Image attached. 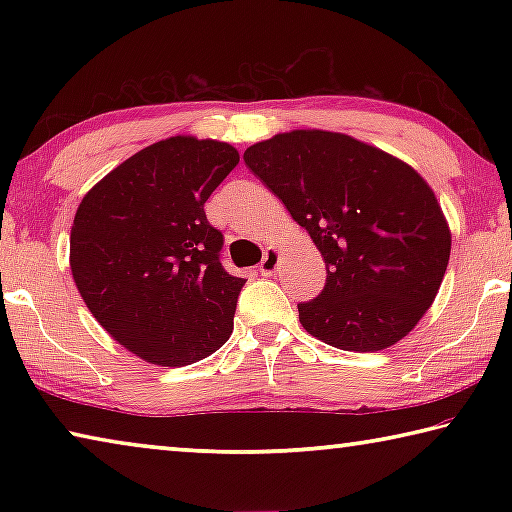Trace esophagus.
Returning <instances> with one entry per match:
<instances>
[{
    "label": "esophagus",
    "mask_w": 512,
    "mask_h": 512,
    "mask_svg": "<svg viewBox=\"0 0 512 512\" xmlns=\"http://www.w3.org/2000/svg\"><path fill=\"white\" fill-rule=\"evenodd\" d=\"M280 259H282V250L271 246L264 253L262 264H259V273H262V275H273L277 271V266H280Z\"/></svg>",
    "instance_id": "esophagus-1"
}]
</instances>
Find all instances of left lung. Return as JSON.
<instances>
[{
	"label": "left lung",
	"mask_w": 512,
	"mask_h": 512,
	"mask_svg": "<svg viewBox=\"0 0 512 512\" xmlns=\"http://www.w3.org/2000/svg\"><path fill=\"white\" fill-rule=\"evenodd\" d=\"M244 160L325 259V289L298 305L302 327L348 352L404 339L436 300L452 250L427 180L377 146L316 128L277 133Z\"/></svg>",
	"instance_id": "left-lung-1"
}]
</instances>
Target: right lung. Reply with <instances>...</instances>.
I'll list each match as a JSON object with an SVG mask.
<instances>
[{
	"mask_svg": "<svg viewBox=\"0 0 512 512\" xmlns=\"http://www.w3.org/2000/svg\"><path fill=\"white\" fill-rule=\"evenodd\" d=\"M237 164L228 142L176 135L121 162L76 210V289L112 339L155 366H189L230 339L246 280L221 266L223 235L203 205Z\"/></svg>",
	"mask_w": 512,
	"mask_h": 512,
	"instance_id": "right-lung-1",
	"label": "right lung"
}]
</instances>
